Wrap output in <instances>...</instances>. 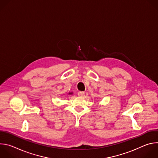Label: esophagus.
<instances>
[{"label": "esophagus", "mask_w": 158, "mask_h": 158, "mask_svg": "<svg viewBox=\"0 0 158 158\" xmlns=\"http://www.w3.org/2000/svg\"><path fill=\"white\" fill-rule=\"evenodd\" d=\"M84 95H85V93H84V92H82V91H80V92L78 93V96H79V97H81V98L84 97Z\"/></svg>", "instance_id": "34e87169"}]
</instances>
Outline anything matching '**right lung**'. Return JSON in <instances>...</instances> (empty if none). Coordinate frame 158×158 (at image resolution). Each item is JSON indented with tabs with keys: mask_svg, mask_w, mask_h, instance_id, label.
I'll list each match as a JSON object with an SVG mask.
<instances>
[{
	"mask_svg": "<svg viewBox=\"0 0 158 158\" xmlns=\"http://www.w3.org/2000/svg\"><path fill=\"white\" fill-rule=\"evenodd\" d=\"M73 94V92H70V93H67V94H68V95H72Z\"/></svg>",
	"mask_w": 158,
	"mask_h": 158,
	"instance_id": "add662e5",
	"label": "right lung"
}]
</instances>
